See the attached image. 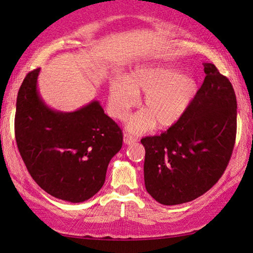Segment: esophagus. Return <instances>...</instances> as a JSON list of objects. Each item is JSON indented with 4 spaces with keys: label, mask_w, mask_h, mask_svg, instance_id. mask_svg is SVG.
I'll return each instance as SVG.
<instances>
[{
    "label": "esophagus",
    "mask_w": 253,
    "mask_h": 253,
    "mask_svg": "<svg viewBox=\"0 0 253 253\" xmlns=\"http://www.w3.org/2000/svg\"><path fill=\"white\" fill-rule=\"evenodd\" d=\"M136 141H137V138L131 136L130 134H128V133L124 134V143H125V144H131V143H134Z\"/></svg>",
    "instance_id": "obj_1"
}]
</instances>
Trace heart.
Instances as JSON below:
<instances>
[{"mask_svg":"<svg viewBox=\"0 0 253 253\" xmlns=\"http://www.w3.org/2000/svg\"><path fill=\"white\" fill-rule=\"evenodd\" d=\"M197 82L188 75L169 66L137 68L129 77H116L109 87V110L117 119H125L138 101V93H144L142 107L145 109L131 117L128 129L143 133L154 125L167 128L185 114L197 93Z\"/></svg>","mask_w":253,"mask_h":253,"instance_id":"b5f03b06","label":"heart"}]
</instances>
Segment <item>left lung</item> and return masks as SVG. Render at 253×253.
<instances>
[{"instance_id":"left-lung-1","label":"left lung","mask_w":253,"mask_h":253,"mask_svg":"<svg viewBox=\"0 0 253 253\" xmlns=\"http://www.w3.org/2000/svg\"><path fill=\"white\" fill-rule=\"evenodd\" d=\"M203 67L205 81L182 118L163 134L141 139L145 188L161 205H180L205 194L223 176L234 149V88L212 63Z\"/></svg>"}]
</instances>
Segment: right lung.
<instances>
[{
    "label": "right lung",
    "mask_w": 253,
    "mask_h": 253,
    "mask_svg": "<svg viewBox=\"0 0 253 253\" xmlns=\"http://www.w3.org/2000/svg\"><path fill=\"white\" fill-rule=\"evenodd\" d=\"M40 68L27 74L17 97L14 134L27 170L52 197L83 202L101 190L123 131L97 101L74 112L54 111L37 90Z\"/></svg>",
    "instance_id": "add662e5"
}]
</instances>
